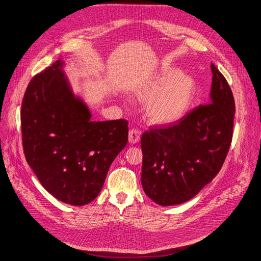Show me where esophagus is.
I'll return each mask as SVG.
<instances>
[{
    "mask_svg": "<svg viewBox=\"0 0 261 261\" xmlns=\"http://www.w3.org/2000/svg\"><path fill=\"white\" fill-rule=\"evenodd\" d=\"M141 139V132L137 129H131L129 131V142L131 144H137L139 143Z\"/></svg>",
    "mask_w": 261,
    "mask_h": 261,
    "instance_id": "34e87169",
    "label": "esophagus"
}]
</instances>
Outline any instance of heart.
I'll list each match as a JSON object with an SVG mask.
<instances>
[{
  "label": "heart",
  "instance_id": "obj_1",
  "mask_svg": "<svg viewBox=\"0 0 261 261\" xmlns=\"http://www.w3.org/2000/svg\"><path fill=\"white\" fill-rule=\"evenodd\" d=\"M197 86L191 77L175 66H165L139 86L138 98L147 102L148 119L159 125L179 122L189 112Z\"/></svg>",
  "mask_w": 261,
  "mask_h": 261
}]
</instances>
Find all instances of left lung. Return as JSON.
Segmentation results:
<instances>
[{
	"label": "left lung",
	"mask_w": 261,
	"mask_h": 261,
	"mask_svg": "<svg viewBox=\"0 0 261 261\" xmlns=\"http://www.w3.org/2000/svg\"><path fill=\"white\" fill-rule=\"evenodd\" d=\"M207 104L177 124L152 128L141 139L142 186L153 202L175 205L194 198L220 171L232 141L236 113L232 91L212 63Z\"/></svg>",
	"instance_id": "left-lung-1"
}]
</instances>
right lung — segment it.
I'll list each match as a JSON object with an SVG mask.
<instances>
[{"instance_id":"add662e5","label":"right lung","mask_w":261,"mask_h":261,"mask_svg":"<svg viewBox=\"0 0 261 261\" xmlns=\"http://www.w3.org/2000/svg\"><path fill=\"white\" fill-rule=\"evenodd\" d=\"M63 61L35 75L21 106L23 152L43 187L71 205L93 201L128 142L124 119L92 121L62 71Z\"/></svg>"}]
</instances>
